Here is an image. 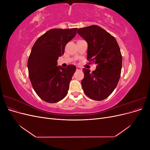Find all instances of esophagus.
Masks as SVG:
<instances>
[{"instance_id": "obj_1", "label": "esophagus", "mask_w": 150, "mask_h": 150, "mask_svg": "<svg viewBox=\"0 0 150 150\" xmlns=\"http://www.w3.org/2000/svg\"><path fill=\"white\" fill-rule=\"evenodd\" d=\"M76 70L77 71H81L82 69H81V68L80 67H76Z\"/></svg>"}]
</instances>
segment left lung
<instances>
[{"label":"left lung","instance_id":"1","mask_svg":"<svg viewBox=\"0 0 150 150\" xmlns=\"http://www.w3.org/2000/svg\"><path fill=\"white\" fill-rule=\"evenodd\" d=\"M78 34L88 42L87 59L96 64L92 72L83 68V89L89 98L103 100L115 90L120 78L122 56L120 47L113 36L96 25L79 29Z\"/></svg>","mask_w":150,"mask_h":150}]
</instances>
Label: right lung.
I'll return each mask as SVG.
<instances>
[{"instance_id": "obj_1", "label": "right lung", "mask_w": 150, "mask_h": 150, "mask_svg": "<svg viewBox=\"0 0 150 150\" xmlns=\"http://www.w3.org/2000/svg\"><path fill=\"white\" fill-rule=\"evenodd\" d=\"M77 30L52 29L39 37L32 48L28 62L29 77L35 92L44 101L57 103L67 94L76 68L72 64L66 68L57 66V61Z\"/></svg>"}]
</instances>
